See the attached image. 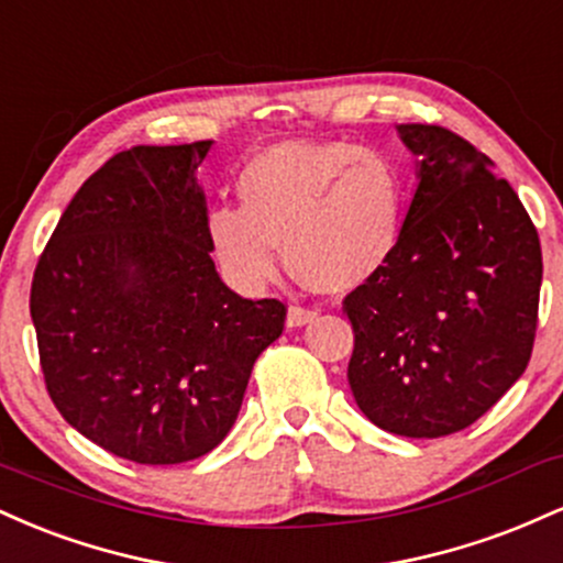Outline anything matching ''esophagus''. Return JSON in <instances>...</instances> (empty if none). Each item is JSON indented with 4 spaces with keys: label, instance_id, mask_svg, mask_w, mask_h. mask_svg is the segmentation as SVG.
<instances>
[{
    "label": "esophagus",
    "instance_id": "1",
    "mask_svg": "<svg viewBox=\"0 0 563 563\" xmlns=\"http://www.w3.org/2000/svg\"><path fill=\"white\" fill-rule=\"evenodd\" d=\"M318 318V309H307V307H288V328H301L307 322H312Z\"/></svg>",
    "mask_w": 563,
    "mask_h": 563
}]
</instances>
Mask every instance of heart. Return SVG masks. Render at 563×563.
Returning a JSON list of instances; mask_svg holds the SVG:
<instances>
[{"mask_svg":"<svg viewBox=\"0 0 563 563\" xmlns=\"http://www.w3.org/2000/svg\"><path fill=\"white\" fill-rule=\"evenodd\" d=\"M235 190L241 209H211L206 243L222 273L245 290L280 275L283 242L296 273L325 294L371 283L402 243V166L357 142H275L245 161Z\"/></svg>","mask_w":563,"mask_h":563,"instance_id":"heart-1","label":"heart"}]
</instances>
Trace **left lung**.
I'll use <instances>...</instances> for the list:
<instances>
[{
	"mask_svg": "<svg viewBox=\"0 0 563 563\" xmlns=\"http://www.w3.org/2000/svg\"><path fill=\"white\" fill-rule=\"evenodd\" d=\"M416 192L397 256L354 288L349 386L378 429L437 439L521 378L538 328L540 238L493 161L450 129L399 124Z\"/></svg>",
	"mask_w": 563,
	"mask_h": 563,
	"instance_id": "1",
	"label": "left lung"
}]
</instances>
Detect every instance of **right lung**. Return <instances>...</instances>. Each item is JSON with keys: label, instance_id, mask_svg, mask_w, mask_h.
Masks as SVG:
<instances>
[{"label": "right lung", "instance_id": "right-lung-1", "mask_svg": "<svg viewBox=\"0 0 563 563\" xmlns=\"http://www.w3.org/2000/svg\"><path fill=\"white\" fill-rule=\"evenodd\" d=\"M211 140L115 153L79 187L36 264L31 320L60 416L142 466L228 437L286 307L219 277L196 169Z\"/></svg>", "mask_w": 563, "mask_h": 563}]
</instances>
